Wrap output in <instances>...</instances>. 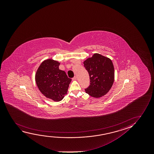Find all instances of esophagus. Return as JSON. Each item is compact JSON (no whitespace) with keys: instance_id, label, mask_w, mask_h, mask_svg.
Masks as SVG:
<instances>
[{"instance_id":"esophagus-1","label":"esophagus","mask_w":154,"mask_h":154,"mask_svg":"<svg viewBox=\"0 0 154 154\" xmlns=\"http://www.w3.org/2000/svg\"><path fill=\"white\" fill-rule=\"evenodd\" d=\"M76 79H77V77L76 76H74L73 78H72V80H76Z\"/></svg>"}]
</instances>
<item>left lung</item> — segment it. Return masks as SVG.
I'll list each match as a JSON object with an SVG mask.
<instances>
[{
  "mask_svg": "<svg viewBox=\"0 0 154 154\" xmlns=\"http://www.w3.org/2000/svg\"><path fill=\"white\" fill-rule=\"evenodd\" d=\"M88 72L90 85L85 89L89 95L99 98L106 95L112 88L114 81V68L112 60L99 54L84 62Z\"/></svg>",
  "mask_w": 154,
  "mask_h": 154,
  "instance_id": "obj_1",
  "label": "left lung"
}]
</instances>
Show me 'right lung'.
<instances>
[{"mask_svg":"<svg viewBox=\"0 0 154 154\" xmlns=\"http://www.w3.org/2000/svg\"><path fill=\"white\" fill-rule=\"evenodd\" d=\"M60 63L48 59L41 63L36 72V84L45 96L54 101H59L67 94L72 79L65 72L59 69Z\"/></svg>","mask_w":154,"mask_h":154,"instance_id":"add662e5","label":"right lung"}]
</instances>
